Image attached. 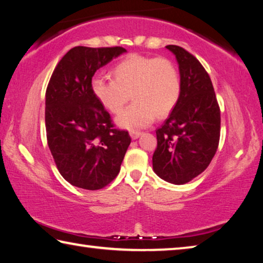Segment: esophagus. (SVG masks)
Here are the masks:
<instances>
[{"label":"esophagus","instance_id":"esophagus-1","mask_svg":"<svg viewBox=\"0 0 263 263\" xmlns=\"http://www.w3.org/2000/svg\"><path fill=\"white\" fill-rule=\"evenodd\" d=\"M130 136H131V138H132L133 140H136V139H138V138L141 136V132H139V131H132V132H130Z\"/></svg>","mask_w":263,"mask_h":263}]
</instances>
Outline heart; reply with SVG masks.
Listing matches in <instances>:
<instances>
[{
	"label": "heart",
	"mask_w": 263,
	"mask_h": 263,
	"mask_svg": "<svg viewBox=\"0 0 263 263\" xmlns=\"http://www.w3.org/2000/svg\"><path fill=\"white\" fill-rule=\"evenodd\" d=\"M115 80L95 78L91 90L111 114L120 112L129 99L135 102L116 118L125 130H139L172 112L181 95V80L175 65L162 58L131 55L115 66Z\"/></svg>",
	"instance_id": "obj_1"
}]
</instances>
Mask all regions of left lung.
Segmentation results:
<instances>
[{"label": "left lung", "instance_id": "1", "mask_svg": "<svg viewBox=\"0 0 263 263\" xmlns=\"http://www.w3.org/2000/svg\"><path fill=\"white\" fill-rule=\"evenodd\" d=\"M180 70L181 95L163 125L157 130L153 171L173 184H184L203 173L217 152L220 110L211 79L184 48L166 46Z\"/></svg>", "mask_w": 263, "mask_h": 263}]
</instances>
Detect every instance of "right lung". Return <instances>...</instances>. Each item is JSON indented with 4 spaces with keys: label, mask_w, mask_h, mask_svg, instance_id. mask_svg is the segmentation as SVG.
<instances>
[{
    "label": "right lung",
    "mask_w": 263,
    "mask_h": 263,
    "mask_svg": "<svg viewBox=\"0 0 263 263\" xmlns=\"http://www.w3.org/2000/svg\"><path fill=\"white\" fill-rule=\"evenodd\" d=\"M123 47L77 46L62 57L46 89L47 144L58 171L86 190L108 185L121 171L131 138L114 128L108 111L91 90L97 69L119 57Z\"/></svg>",
    "instance_id": "obj_1"
}]
</instances>
